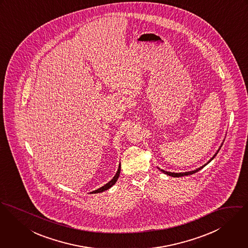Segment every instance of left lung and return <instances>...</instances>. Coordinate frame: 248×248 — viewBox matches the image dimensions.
I'll use <instances>...</instances> for the list:
<instances>
[{"label":"left lung","mask_w":248,"mask_h":248,"mask_svg":"<svg viewBox=\"0 0 248 248\" xmlns=\"http://www.w3.org/2000/svg\"><path fill=\"white\" fill-rule=\"evenodd\" d=\"M221 145H222V144H221ZM220 148H219V150H220ZM219 150H218V151H217V153H216V154H215V155H214V156H213V157H212V158L209 160V162H208V163H210V162H211V161H212V160H213V159L216 157V155L218 154ZM208 163H207V164H208ZM207 164H205V165H203L202 166L199 167V168H198V169H196V170L189 171V172H184V173H174V172H168V171H165V170H163V169H162L161 171H162V172H164L165 174L168 175V176H171V177H175V178H176V177H177V178H179V177H183V176H188V175H192V174H194V173L198 172L199 170H201L202 168H203V167H204L205 165H207Z\"/></svg>","instance_id":"1"}]
</instances>
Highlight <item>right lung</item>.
Here are the masks:
<instances>
[{
	"label": "right lung",
	"instance_id": "obj_1",
	"mask_svg": "<svg viewBox=\"0 0 248 248\" xmlns=\"http://www.w3.org/2000/svg\"><path fill=\"white\" fill-rule=\"evenodd\" d=\"M120 172H121V164L119 165V168H118V171H117V173H116V175L113 177V179L111 180L110 182H108L107 185H105L104 186H102V187H100L99 189H97V190H94V191H92V194L93 193H100V192H104V191H106V190H108V189H109L112 186H114L115 185V183L117 182V180H118V178H119V176H120Z\"/></svg>",
	"mask_w": 248,
	"mask_h": 248
}]
</instances>
